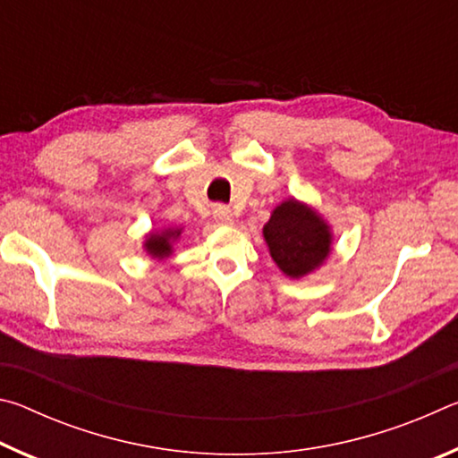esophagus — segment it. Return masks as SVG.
<instances>
[{"instance_id": "34e87169", "label": "esophagus", "mask_w": 458, "mask_h": 458, "mask_svg": "<svg viewBox=\"0 0 458 458\" xmlns=\"http://www.w3.org/2000/svg\"><path fill=\"white\" fill-rule=\"evenodd\" d=\"M214 220L218 224H232L234 222V214H232V210L228 206H214Z\"/></svg>"}]
</instances>
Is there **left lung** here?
Masks as SVG:
<instances>
[{
	"label": "left lung",
	"mask_w": 458,
	"mask_h": 458,
	"mask_svg": "<svg viewBox=\"0 0 458 458\" xmlns=\"http://www.w3.org/2000/svg\"><path fill=\"white\" fill-rule=\"evenodd\" d=\"M275 265L289 278H303L321 268L333 250V232L313 206L286 198L262 228Z\"/></svg>",
	"instance_id": "8db88e82"
}]
</instances>
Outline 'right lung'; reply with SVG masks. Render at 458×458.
Masks as SVG:
<instances>
[{
    "label": "right lung",
    "instance_id": "add662e5",
    "mask_svg": "<svg viewBox=\"0 0 458 458\" xmlns=\"http://www.w3.org/2000/svg\"><path fill=\"white\" fill-rule=\"evenodd\" d=\"M183 228H161V230H151L149 234H145L143 240V250L147 257L153 260H167L174 254V244L182 238Z\"/></svg>",
    "mask_w": 458,
    "mask_h": 458
}]
</instances>
